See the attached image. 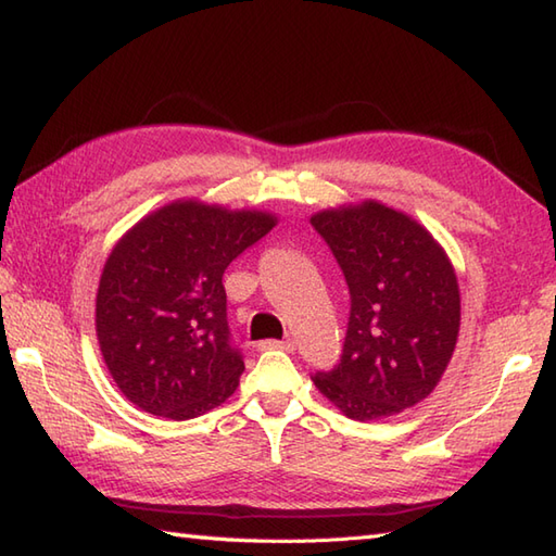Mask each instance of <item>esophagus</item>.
Listing matches in <instances>:
<instances>
[{
  "label": "esophagus",
  "instance_id": "esophagus-1",
  "mask_svg": "<svg viewBox=\"0 0 556 556\" xmlns=\"http://www.w3.org/2000/svg\"><path fill=\"white\" fill-rule=\"evenodd\" d=\"M260 349H281V351H293L296 349V341L293 339H285V341H277V339H267V341H263V344H260Z\"/></svg>",
  "mask_w": 556,
  "mask_h": 556
}]
</instances>
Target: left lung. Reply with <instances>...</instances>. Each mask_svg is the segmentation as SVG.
I'll return each mask as SVG.
<instances>
[{"label": "left lung", "instance_id": "left-lung-1", "mask_svg": "<svg viewBox=\"0 0 556 556\" xmlns=\"http://www.w3.org/2000/svg\"><path fill=\"white\" fill-rule=\"evenodd\" d=\"M344 271L351 311L339 363L313 382L353 420L420 404L458 339L454 267L428 229L375 200L311 217Z\"/></svg>", "mask_w": 556, "mask_h": 556}]
</instances>
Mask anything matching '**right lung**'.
I'll list each match as a JSON object with an SVG mask.
<instances>
[{
  "label": "right lung",
  "mask_w": 556,
  "mask_h": 556,
  "mask_svg": "<svg viewBox=\"0 0 556 556\" xmlns=\"http://www.w3.org/2000/svg\"><path fill=\"white\" fill-rule=\"evenodd\" d=\"M267 212L179 200L140 219L104 263L96 327L128 401L188 420L224 404L245 370L222 277L275 227Z\"/></svg>",
  "instance_id": "1"
}]
</instances>
